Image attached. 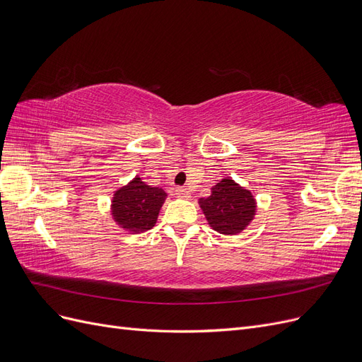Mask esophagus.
<instances>
[{"label":"esophagus","instance_id":"34e87169","mask_svg":"<svg viewBox=\"0 0 362 362\" xmlns=\"http://www.w3.org/2000/svg\"><path fill=\"white\" fill-rule=\"evenodd\" d=\"M175 194H177L178 198H189L190 192L185 187H177V190H175Z\"/></svg>","mask_w":362,"mask_h":362}]
</instances>
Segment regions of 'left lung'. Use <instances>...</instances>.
Masks as SVG:
<instances>
[{
    "mask_svg": "<svg viewBox=\"0 0 362 362\" xmlns=\"http://www.w3.org/2000/svg\"><path fill=\"white\" fill-rule=\"evenodd\" d=\"M211 190L208 198L199 199L208 223L226 235L243 231L255 214L254 196L229 178L217 182Z\"/></svg>",
    "mask_w": 362,
    "mask_h": 362,
    "instance_id": "obj_1",
    "label": "left lung"
}]
</instances>
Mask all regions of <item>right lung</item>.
Returning a JSON list of instances; mask_svg holds the SVG:
<instances>
[{
    "instance_id": "1",
    "label": "right lung",
    "mask_w": 362,
    "mask_h": 362,
    "mask_svg": "<svg viewBox=\"0 0 362 362\" xmlns=\"http://www.w3.org/2000/svg\"><path fill=\"white\" fill-rule=\"evenodd\" d=\"M166 196L163 189L151 187L141 178H134L115 193L112 205L115 221L128 231H148L156 225Z\"/></svg>"
}]
</instances>
